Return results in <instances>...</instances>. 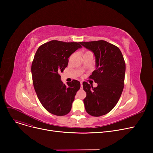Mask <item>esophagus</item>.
Returning <instances> with one entry per match:
<instances>
[{
  "instance_id": "esophagus-1",
  "label": "esophagus",
  "mask_w": 153,
  "mask_h": 153,
  "mask_svg": "<svg viewBox=\"0 0 153 153\" xmlns=\"http://www.w3.org/2000/svg\"><path fill=\"white\" fill-rule=\"evenodd\" d=\"M81 88H82V82H81Z\"/></svg>"
}]
</instances>
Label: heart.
<instances>
[{"instance_id": "heart-1", "label": "heart", "mask_w": 153, "mask_h": 153, "mask_svg": "<svg viewBox=\"0 0 153 153\" xmlns=\"http://www.w3.org/2000/svg\"><path fill=\"white\" fill-rule=\"evenodd\" d=\"M86 53H87V52H86Z\"/></svg>"}]
</instances>
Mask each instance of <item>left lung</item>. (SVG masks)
<instances>
[{
    "mask_svg": "<svg viewBox=\"0 0 153 153\" xmlns=\"http://www.w3.org/2000/svg\"><path fill=\"white\" fill-rule=\"evenodd\" d=\"M80 44L91 51L95 59V70L89 77L97 86L82 83L85 110L94 117L104 115L114 108L123 92L126 69L123 56L118 47L103 40Z\"/></svg>",
    "mask_w": 153,
    "mask_h": 153,
    "instance_id": "8db88e82",
    "label": "left lung"
}]
</instances>
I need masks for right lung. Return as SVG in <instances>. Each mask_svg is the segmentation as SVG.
Wrapping results in <instances>:
<instances>
[{
  "label": "right lung",
  "mask_w": 153,
  "mask_h": 153,
  "mask_svg": "<svg viewBox=\"0 0 153 153\" xmlns=\"http://www.w3.org/2000/svg\"><path fill=\"white\" fill-rule=\"evenodd\" d=\"M81 48L79 43L52 40L40 46L35 53L31 65L34 89L43 107L53 115L68 114L81 87L77 80L63 84L59 74L67 67L69 56Z\"/></svg>",
  "instance_id": "1"
}]
</instances>
